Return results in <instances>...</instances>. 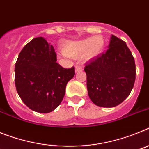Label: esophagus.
I'll list each match as a JSON object with an SVG mask.
<instances>
[{"label":"esophagus","instance_id":"1","mask_svg":"<svg viewBox=\"0 0 149 149\" xmlns=\"http://www.w3.org/2000/svg\"><path fill=\"white\" fill-rule=\"evenodd\" d=\"M83 70V68L81 66H76L75 67V72L77 73V72H81V71Z\"/></svg>","mask_w":149,"mask_h":149}]
</instances>
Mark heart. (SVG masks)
<instances>
[{
    "label": "heart",
    "instance_id": "b5f03b06",
    "mask_svg": "<svg viewBox=\"0 0 149 149\" xmlns=\"http://www.w3.org/2000/svg\"><path fill=\"white\" fill-rule=\"evenodd\" d=\"M105 45L101 36H95L79 41H70L63 47V52L68 56L76 57L83 54L86 60L93 59L101 54Z\"/></svg>",
    "mask_w": 149,
    "mask_h": 149
}]
</instances>
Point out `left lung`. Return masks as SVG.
I'll return each instance as SVG.
<instances>
[{"instance_id": "8db88e82", "label": "left lung", "mask_w": 149, "mask_h": 149, "mask_svg": "<svg viewBox=\"0 0 149 149\" xmlns=\"http://www.w3.org/2000/svg\"><path fill=\"white\" fill-rule=\"evenodd\" d=\"M84 71L89 98L103 107H113L125 101L136 78V65L131 51L124 41L113 35L107 51L89 60Z\"/></svg>"}]
</instances>
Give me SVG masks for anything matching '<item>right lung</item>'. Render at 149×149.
Listing matches in <instances>:
<instances>
[{"mask_svg":"<svg viewBox=\"0 0 149 149\" xmlns=\"http://www.w3.org/2000/svg\"><path fill=\"white\" fill-rule=\"evenodd\" d=\"M56 61L54 48L44 37L33 39L18 55L15 87L30 110L48 113L63 101L67 83L74 76V68H63Z\"/></svg>","mask_w":149,"mask_h":149,"instance_id":"right-lung-1","label":"right lung"}]
</instances>
